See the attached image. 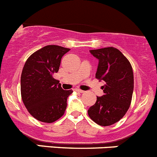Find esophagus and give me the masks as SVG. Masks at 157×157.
<instances>
[{
  "instance_id": "obj_1",
  "label": "esophagus",
  "mask_w": 157,
  "mask_h": 157,
  "mask_svg": "<svg viewBox=\"0 0 157 157\" xmlns=\"http://www.w3.org/2000/svg\"><path fill=\"white\" fill-rule=\"evenodd\" d=\"M76 91H77V92H80V93H84V91H82V90H80V89H76Z\"/></svg>"
}]
</instances>
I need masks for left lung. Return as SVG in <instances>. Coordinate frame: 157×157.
I'll return each instance as SVG.
<instances>
[{"label": "left lung", "instance_id": "obj_1", "mask_svg": "<svg viewBox=\"0 0 157 157\" xmlns=\"http://www.w3.org/2000/svg\"><path fill=\"white\" fill-rule=\"evenodd\" d=\"M98 60L95 77L105 84L104 94L87 110L91 120L101 126L115 124L125 115L131 105L134 75L131 63L113 47L90 50Z\"/></svg>", "mask_w": 157, "mask_h": 157}]
</instances>
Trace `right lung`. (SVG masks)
I'll list each match as a JSON object with an SVG mask.
<instances>
[{
  "mask_svg": "<svg viewBox=\"0 0 157 157\" xmlns=\"http://www.w3.org/2000/svg\"><path fill=\"white\" fill-rule=\"evenodd\" d=\"M69 48L47 45L31 55L21 75V95L28 112L35 119L52 123L64 114L72 90H63L53 77L59 71L62 57Z\"/></svg>",
  "mask_w": 157,
  "mask_h": 157,
  "instance_id": "1",
  "label": "right lung"
}]
</instances>
